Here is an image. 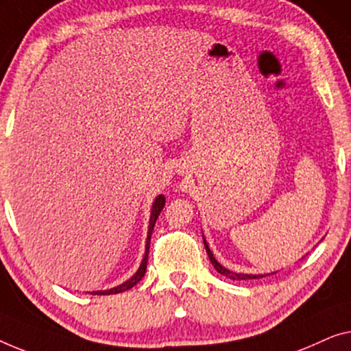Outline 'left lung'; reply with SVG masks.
Returning a JSON list of instances; mask_svg holds the SVG:
<instances>
[{
    "label": "left lung",
    "instance_id": "8db88e82",
    "mask_svg": "<svg viewBox=\"0 0 351 351\" xmlns=\"http://www.w3.org/2000/svg\"><path fill=\"white\" fill-rule=\"evenodd\" d=\"M204 243H205V250H206V253H208V258L211 261V264H213V267L218 270L221 275L227 276V278H230V280H254V278H263V276H267L265 274L264 275H248V274H235V272H232V270L223 267V265H221L218 261L215 259V256H213V253H211V250L208 248V243H206L205 239H204Z\"/></svg>",
    "mask_w": 351,
    "mask_h": 351
}]
</instances>
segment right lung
<instances>
[{
	"label": "right lung",
	"mask_w": 351,
	"mask_h": 351,
	"mask_svg": "<svg viewBox=\"0 0 351 351\" xmlns=\"http://www.w3.org/2000/svg\"><path fill=\"white\" fill-rule=\"evenodd\" d=\"M165 206V197L164 195H159L157 199L154 200V204H152V210H151V219H149V229H147V239H146V253H145V258L141 261V265L140 269L136 270V274L132 276L130 280H127L125 283H122L119 286H116V288H111V289H106V291H93L90 294H97V295H108V294H117V293H122V291H127L135 286L138 281H140L143 276L146 274V265H147V254H149V243H151V235H152V230H154V226H156V221L159 218L160 211L164 210Z\"/></svg>",
	"instance_id": "1"
}]
</instances>
